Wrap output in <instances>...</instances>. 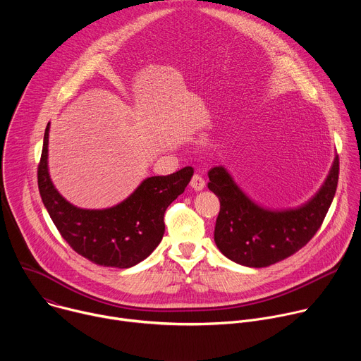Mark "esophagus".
Wrapping results in <instances>:
<instances>
[{"mask_svg":"<svg viewBox=\"0 0 361 361\" xmlns=\"http://www.w3.org/2000/svg\"><path fill=\"white\" fill-rule=\"evenodd\" d=\"M190 187L192 190H195V191H201L205 187V181H204V178L200 174H194L191 181H190Z\"/></svg>","mask_w":361,"mask_h":361,"instance_id":"esophagus-1","label":"esophagus"}]
</instances>
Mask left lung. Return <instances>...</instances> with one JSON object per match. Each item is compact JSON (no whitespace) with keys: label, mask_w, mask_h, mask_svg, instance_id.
<instances>
[{"label":"left lung","mask_w":361,"mask_h":361,"mask_svg":"<svg viewBox=\"0 0 361 361\" xmlns=\"http://www.w3.org/2000/svg\"><path fill=\"white\" fill-rule=\"evenodd\" d=\"M338 157L319 192L294 210L273 212L257 205L219 166L209 171V188L220 200L214 228L219 250L241 266L269 267L310 241L330 209L338 183Z\"/></svg>","instance_id":"8db88e82"}]
</instances>
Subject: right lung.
Here are the masks:
<instances>
[{"instance_id":"right-lung-1","label":"right lung","mask_w":361,"mask_h":361,"mask_svg":"<svg viewBox=\"0 0 361 361\" xmlns=\"http://www.w3.org/2000/svg\"><path fill=\"white\" fill-rule=\"evenodd\" d=\"M48 131L38 164V190L45 209L68 245L94 264L128 269L154 251L164 235V213L184 192L194 170L145 178L123 202L104 210H84L70 204L48 174Z\"/></svg>"}]
</instances>
